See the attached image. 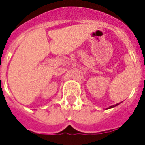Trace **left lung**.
Segmentation results:
<instances>
[{"instance_id":"left-lung-1","label":"left lung","mask_w":145,"mask_h":145,"mask_svg":"<svg viewBox=\"0 0 145 145\" xmlns=\"http://www.w3.org/2000/svg\"><path fill=\"white\" fill-rule=\"evenodd\" d=\"M118 104H120V103H117V104H115V105H112V106H109V108H107V109H111V108H113V107H115V106H118Z\"/></svg>"}]
</instances>
